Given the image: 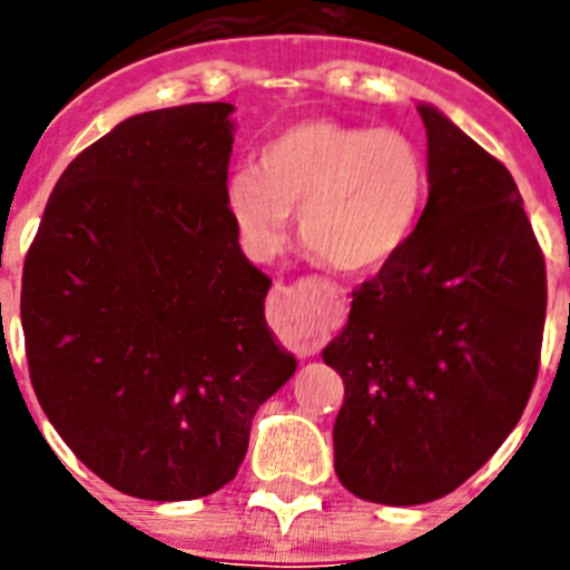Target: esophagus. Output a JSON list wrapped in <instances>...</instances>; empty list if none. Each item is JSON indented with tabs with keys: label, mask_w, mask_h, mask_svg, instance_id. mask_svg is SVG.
<instances>
[{
	"label": "esophagus",
	"mask_w": 570,
	"mask_h": 570,
	"mask_svg": "<svg viewBox=\"0 0 570 570\" xmlns=\"http://www.w3.org/2000/svg\"><path fill=\"white\" fill-rule=\"evenodd\" d=\"M327 301L320 297L312 281H303L295 286H278L269 297V317L284 333L295 338L301 350H317L327 338L331 327V314H327Z\"/></svg>",
	"instance_id": "1"
}]
</instances>
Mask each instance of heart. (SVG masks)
<instances>
[{
  "instance_id": "1",
  "label": "heart",
  "mask_w": 570,
  "mask_h": 570,
  "mask_svg": "<svg viewBox=\"0 0 570 570\" xmlns=\"http://www.w3.org/2000/svg\"><path fill=\"white\" fill-rule=\"evenodd\" d=\"M428 193V163L411 135L317 118L286 126L258 151L256 174L226 184V209L256 256L297 232L327 267L370 273L411 237Z\"/></svg>"
}]
</instances>
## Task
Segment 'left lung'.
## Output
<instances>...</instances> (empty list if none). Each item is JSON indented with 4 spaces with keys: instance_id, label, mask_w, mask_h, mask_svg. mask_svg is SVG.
Instances as JSON below:
<instances>
[{
    "instance_id": "8db88e82",
    "label": "left lung",
    "mask_w": 570,
    "mask_h": 570,
    "mask_svg": "<svg viewBox=\"0 0 570 570\" xmlns=\"http://www.w3.org/2000/svg\"><path fill=\"white\" fill-rule=\"evenodd\" d=\"M419 115L428 206L322 350L344 381L336 474L377 504L463 485L519 424L543 344L546 262L513 176L439 109Z\"/></svg>"
}]
</instances>
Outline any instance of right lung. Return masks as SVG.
Returning a JSON list of instances; mask_svg holds the SVG:
<instances>
[{"label": "right lung", "instance_id": "1", "mask_svg": "<svg viewBox=\"0 0 570 570\" xmlns=\"http://www.w3.org/2000/svg\"><path fill=\"white\" fill-rule=\"evenodd\" d=\"M232 105L142 112L55 184L24 258L21 325L40 407L107 485L151 502L237 476L253 413L295 358L269 278L226 209Z\"/></svg>", "mask_w": 570, "mask_h": 570}]
</instances>
